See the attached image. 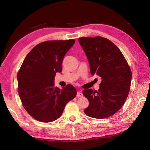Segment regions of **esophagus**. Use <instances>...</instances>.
<instances>
[{
    "label": "esophagus",
    "mask_w": 150,
    "mask_h": 150,
    "mask_svg": "<svg viewBox=\"0 0 150 150\" xmlns=\"http://www.w3.org/2000/svg\"><path fill=\"white\" fill-rule=\"evenodd\" d=\"M83 96V94H82V93H81V91H78L77 93V97H81Z\"/></svg>",
    "instance_id": "1"
}]
</instances>
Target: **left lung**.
Wrapping results in <instances>:
<instances>
[{
    "label": "left lung",
    "mask_w": 150,
    "mask_h": 150,
    "mask_svg": "<svg viewBox=\"0 0 150 150\" xmlns=\"http://www.w3.org/2000/svg\"><path fill=\"white\" fill-rule=\"evenodd\" d=\"M79 42L88 57L91 74L102 79L98 91H82L89 101L84 113L95 119L108 118L125 103L131 85V69L119 47L106 38L81 37Z\"/></svg>",
    "instance_id": "left-lung-1"
}]
</instances>
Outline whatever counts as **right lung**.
Returning <instances> with one entry per match:
<instances>
[{
	"instance_id": "right-lung-1",
	"label": "right lung",
	"mask_w": 150,
	"mask_h": 150,
	"mask_svg": "<svg viewBox=\"0 0 150 150\" xmlns=\"http://www.w3.org/2000/svg\"><path fill=\"white\" fill-rule=\"evenodd\" d=\"M74 39L48 40L35 46L24 59L17 73L18 93L22 106L33 119L50 122L61 116L77 90L71 84L62 90L54 86L56 73L62 70L66 53Z\"/></svg>"
}]
</instances>
